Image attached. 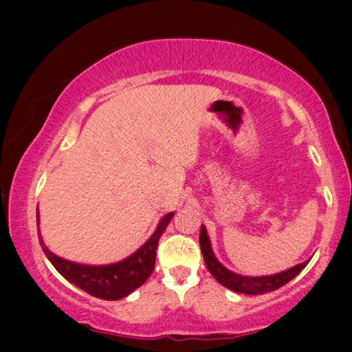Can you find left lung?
Listing matches in <instances>:
<instances>
[{
	"instance_id": "left-lung-1",
	"label": "left lung",
	"mask_w": 352,
	"mask_h": 352,
	"mask_svg": "<svg viewBox=\"0 0 352 352\" xmlns=\"http://www.w3.org/2000/svg\"><path fill=\"white\" fill-rule=\"evenodd\" d=\"M200 248H201V254H204L205 264L206 267H208L211 276H213L221 285L229 288V290L237 292V293H245V295H264V293L277 290V288H280L282 285H285V283L290 282L292 278H295L298 274L306 267V264L309 263V261H305L301 264H296V266H293L292 269L274 274V276L245 277V276H239V274L230 272L229 269H226L223 264L214 258L213 252H211L210 239L208 235H206L205 228H201L200 230Z\"/></svg>"
}]
</instances>
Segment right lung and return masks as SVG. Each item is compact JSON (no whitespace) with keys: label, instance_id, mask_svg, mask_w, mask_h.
<instances>
[{"label":"right lung","instance_id":"1","mask_svg":"<svg viewBox=\"0 0 352 352\" xmlns=\"http://www.w3.org/2000/svg\"><path fill=\"white\" fill-rule=\"evenodd\" d=\"M171 218L173 213L166 214L160 221L152 237L136 253L117 264H109V266H85V264L65 261V259L52 254L41 239L40 245L47 259L52 263V266L67 280L96 298L113 301L129 295L138 287H141L151 276L153 267H155L158 240L165 232Z\"/></svg>","mask_w":352,"mask_h":352}]
</instances>
